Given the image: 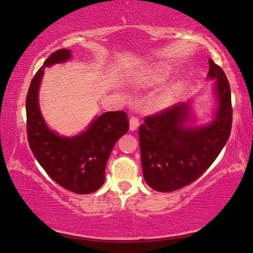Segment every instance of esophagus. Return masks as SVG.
<instances>
[{"instance_id":"34e87169","label":"esophagus","mask_w":253,"mask_h":253,"mask_svg":"<svg viewBox=\"0 0 253 253\" xmlns=\"http://www.w3.org/2000/svg\"><path fill=\"white\" fill-rule=\"evenodd\" d=\"M138 126H139V119H138V117H135V116H132L130 119H129V128H130V130H136L137 128H138Z\"/></svg>"}]
</instances>
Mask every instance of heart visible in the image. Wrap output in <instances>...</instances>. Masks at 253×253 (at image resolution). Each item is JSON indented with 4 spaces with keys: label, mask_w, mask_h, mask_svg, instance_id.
<instances>
[{
    "label": "heart",
    "mask_w": 253,
    "mask_h": 253,
    "mask_svg": "<svg viewBox=\"0 0 253 253\" xmlns=\"http://www.w3.org/2000/svg\"><path fill=\"white\" fill-rule=\"evenodd\" d=\"M165 75H166V71L164 69H161V68L149 71V78H151L153 81L162 80L165 77Z\"/></svg>",
    "instance_id": "b5f03b06"
}]
</instances>
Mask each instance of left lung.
<instances>
[{"label": "left lung", "mask_w": 253, "mask_h": 253, "mask_svg": "<svg viewBox=\"0 0 253 253\" xmlns=\"http://www.w3.org/2000/svg\"><path fill=\"white\" fill-rule=\"evenodd\" d=\"M209 79H216L217 110L207 126L190 127V106L176 104L139 126V146L145 182L158 192H172L196 181L228 142L232 127L229 81L223 70L209 59Z\"/></svg>", "instance_id": "left-lung-1"}]
</instances>
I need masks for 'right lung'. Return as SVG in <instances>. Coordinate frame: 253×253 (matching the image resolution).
<instances>
[{
	"instance_id": "add662e5",
	"label": "right lung",
	"mask_w": 253,
	"mask_h": 253,
	"mask_svg": "<svg viewBox=\"0 0 253 253\" xmlns=\"http://www.w3.org/2000/svg\"><path fill=\"white\" fill-rule=\"evenodd\" d=\"M70 57V50L55 51L33 77L25 100L28 140L34 157L55 183L74 193L89 194L104 184L107 161L119 137L128 131L129 123L125 111H108L74 137L59 136L49 129L38 102L43 69Z\"/></svg>"
}]
</instances>
